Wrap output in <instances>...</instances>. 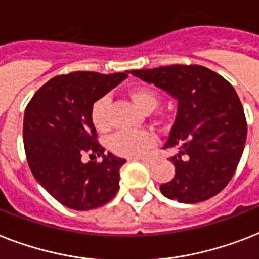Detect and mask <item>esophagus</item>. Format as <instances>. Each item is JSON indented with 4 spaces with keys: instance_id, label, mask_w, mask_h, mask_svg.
Masks as SVG:
<instances>
[{
    "instance_id": "esophagus-1",
    "label": "esophagus",
    "mask_w": 259,
    "mask_h": 259,
    "mask_svg": "<svg viewBox=\"0 0 259 259\" xmlns=\"http://www.w3.org/2000/svg\"><path fill=\"white\" fill-rule=\"evenodd\" d=\"M134 159H137V161H141V162L146 163V165H148V163H151V159L148 158V157H140V158H134Z\"/></svg>"
}]
</instances>
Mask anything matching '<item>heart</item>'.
I'll return each instance as SVG.
<instances>
[{
    "label": "heart",
    "instance_id": "1",
    "mask_svg": "<svg viewBox=\"0 0 259 259\" xmlns=\"http://www.w3.org/2000/svg\"><path fill=\"white\" fill-rule=\"evenodd\" d=\"M126 94L134 102L137 108L146 114L157 109L159 105V94L148 85H136L126 90ZM90 119L97 132L106 133L110 129L109 121V100L100 98L92 106ZM155 144V137L149 132H119L109 140V149L111 153L121 157H140L153 148Z\"/></svg>",
    "mask_w": 259,
    "mask_h": 259
}]
</instances>
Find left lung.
I'll return each mask as SVG.
<instances>
[{
    "mask_svg": "<svg viewBox=\"0 0 259 259\" xmlns=\"http://www.w3.org/2000/svg\"><path fill=\"white\" fill-rule=\"evenodd\" d=\"M178 100V111L163 148H176L170 158L176 176L161 185L170 199L197 203L217 195L234 176L242 157L247 123L232 83L201 65H169L130 70Z\"/></svg>",
    "mask_w": 259,
    "mask_h": 259,
    "instance_id": "1",
    "label": "left lung"
}]
</instances>
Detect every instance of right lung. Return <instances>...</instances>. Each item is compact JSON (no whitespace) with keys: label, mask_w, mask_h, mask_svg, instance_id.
<instances>
[{"label":"right lung","mask_w":259,"mask_h":259,"mask_svg":"<svg viewBox=\"0 0 259 259\" xmlns=\"http://www.w3.org/2000/svg\"><path fill=\"white\" fill-rule=\"evenodd\" d=\"M127 77L73 71L56 75L29 101L24 117V148L31 173L52 197L73 210L108 203L118 191L126 159L105 154L90 119L92 106ZM83 154L92 159L80 161ZM102 156L101 163L93 161Z\"/></svg>","instance_id":"right-lung-1"}]
</instances>
